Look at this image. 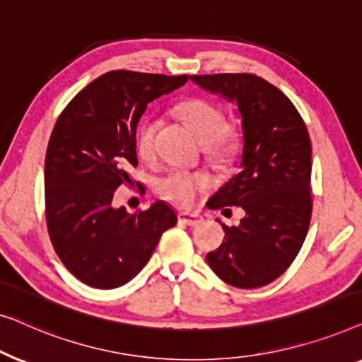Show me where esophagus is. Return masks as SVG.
<instances>
[{"label": "esophagus", "mask_w": 362, "mask_h": 362, "mask_svg": "<svg viewBox=\"0 0 362 362\" xmlns=\"http://www.w3.org/2000/svg\"><path fill=\"white\" fill-rule=\"evenodd\" d=\"M179 221L183 223V225H187V226H197V225H200V223H202V216L197 215V213L183 211L179 215Z\"/></svg>", "instance_id": "34e87169"}]
</instances>
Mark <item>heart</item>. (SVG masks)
I'll return each instance as SVG.
<instances>
[{
  "instance_id": "b5f03b06",
  "label": "heart",
  "mask_w": 362,
  "mask_h": 362,
  "mask_svg": "<svg viewBox=\"0 0 362 362\" xmlns=\"http://www.w3.org/2000/svg\"><path fill=\"white\" fill-rule=\"evenodd\" d=\"M179 113L188 128L197 136L198 142L208 149L213 160H225L230 157L238 144V134L226 128L225 115L216 106L205 100H188L179 106ZM156 131L154 119L142 121L137 129L136 149L141 159L152 160L156 156ZM210 182L205 175L197 172L175 170L159 182L160 195L177 206L190 208L198 197L206 190Z\"/></svg>"
}]
</instances>
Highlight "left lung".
Returning <instances> with one entry per match:
<instances>
[{
	"instance_id": "left-lung-1",
	"label": "left lung",
	"mask_w": 362,
	"mask_h": 362,
	"mask_svg": "<svg viewBox=\"0 0 362 362\" xmlns=\"http://www.w3.org/2000/svg\"><path fill=\"white\" fill-rule=\"evenodd\" d=\"M195 85L238 106L243 129L239 172L208 202L241 206L238 226L221 225V246L206 261L221 281L257 288L287 271L312 218V144L302 116L281 90L257 75H193ZM221 223V221H220Z\"/></svg>"
}]
</instances>
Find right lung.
Segmentation results:
<instances>
[{
	"label": "right lung",
	"mask_w": 362,
	"mask_h": 362,
	"mask_svg": "<svg viewBox=\"0 0 362 362\" xmlns=\"http://www.w3.org/2000/svg\"><path fill=\"white\" fill-rule=\"evenodd\" d=\"M187 75L116 70L86 85L59 116L45 154V216L64 266L95 288H116L142 271L174 208L156 202L131 215L113 195L137 165L136 128L147 105Z\"/></svg>",
	"instance_id": "obj_1"
}]
</instances>
